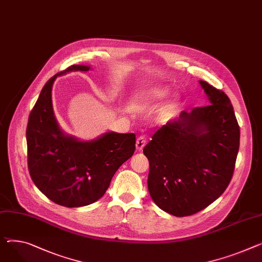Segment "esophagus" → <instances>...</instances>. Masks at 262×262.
Instances as JSON below:
<instances>
[{
    "mask_svg": "<svg viewBox=\"0 0 262 262\" xmlns=\"http://www.w3.org/2000/svg\"><path fill=\"white\" fill-rule=\"evenodd\" d=\"M145 144H146V138H145V136L138 137L137 141H136V148H137V150H142L143 147L145 146Z\"/></svg>",
    "mask_w": 262,
    "mask_h": 262,
    "instance_id": "34e87169",
    "label": "esophagus"
}]
</instances>
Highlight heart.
Listing matches in <instances>:
<instances>
[{"instance_id":"b5f03b06","label":"heart","mask_w":262,"mask_h":262,"mask_svg":"<svg viewBox=\"0 0 262 262\" xmlns=\"http://www.w3.org/2000/svg\"><path fill=\"white\" fill-rule=\"evenodd\" d=\"M168 95V90L160 85H152L144 87L143 90L137 92L128 102L132 108H145L156 105L157 103L162 102Z\"/></svg>"}]
</instances>
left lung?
I'll return each mask as SVG.
<instances>
[{
	"instance_id": "8db88e82",
	"label": "left lung",
	"mask_w": 262,
	"mask_h": 262,
	"mask_svg": "<svg viewBox=\"0 0 262 262\" xmlns=\"http://www.w3.org/2000/svg\"><path fill=\"white\" fill-rule=\"evenodd\" d=\"M199 83L207 105L183 111L143 148L149 195L176 217L194 215L223 194L239 150L240 129L229 97L205 81Z\"/></svg>"
}]
</instances>
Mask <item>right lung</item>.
Here are the masks:
<instances>
[{"instance_id":"add662e5","label":"right lung","mask_w":262,"mask_h":262,"mask_svg":"<svg viewBox=\"0 0 262 262\" xmlns=\"http://www.w3.org/2000/svg\"><path fill=\"white\" fill-rule=\"evenodd\" d=\"M90 69L72 65L50 78L29 115L26 129L28 170L33 183L48 199L66 207L99 200L136 148V135L132 133L108 132L95 140L80 141L60 128L52 110V84L58 76Z\"/></svg>"}]
</instances>
